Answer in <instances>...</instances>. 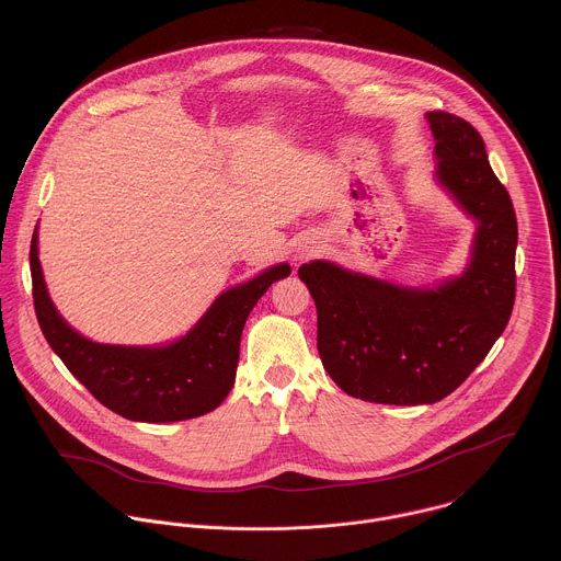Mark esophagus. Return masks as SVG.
<instances>
[{"instance_id": "obj_1", "label": "esophagus", "mask_w": 561, "mask_h": 561, "mask_svg": "<svg viewBox=\"0 0 561 561\" xmlns=\"http://www.w3.org/2000/svg\"><path fill=\"white\" fill-rule=\"evenodd\" d=\"M316 252H318V243L307 241V243H302V245L296 250V259H298V261H307V259L316 256Z\"/></svg>"}]
</instances>
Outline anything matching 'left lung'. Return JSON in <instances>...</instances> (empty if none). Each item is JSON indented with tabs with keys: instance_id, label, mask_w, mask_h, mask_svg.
Segmentation results:
<instances>
[{
	"instance_id": "obj_1",
	"label": "left lung",
	"mask_w": 561,
	"mask_h": 561,
	"mask_svg": "<svg viewBox=\"0 0 561 561\" xmlns=\"http://www.w3.org/2000/svg\"><path fill=\"white\" fill-rule=\"evenodd\" d=\"M436 179L478 222L469 267L436 287H401L328 261L300 265L318 307V350L352 398L419 405L454 393L505 330L516 296V214L480 131L427 112Z\"/></svg>"
}]
</instances>
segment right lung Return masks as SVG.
Instances as JSON below:
<instances>
[{"label": "right lung", "mask_w": 561, "mask_h": 561, "mask_svg": "<svg viewBox=\"0 0 561 561\" xmlns=\"http://www.w3.org/2000/svg\"><path fill=\"white\" fill-rule=\"evenodd\" d=\"M32 296L41 330L67 369L112 412L145 423L194 419L218 408L236 382L243 323L272 283L291 274L274 265L225 291L179 341L160 347L92 343L56 311L38 261V236L30 245Z\"/></svg>", "instance_id": "add662e5"}]
</instances>
